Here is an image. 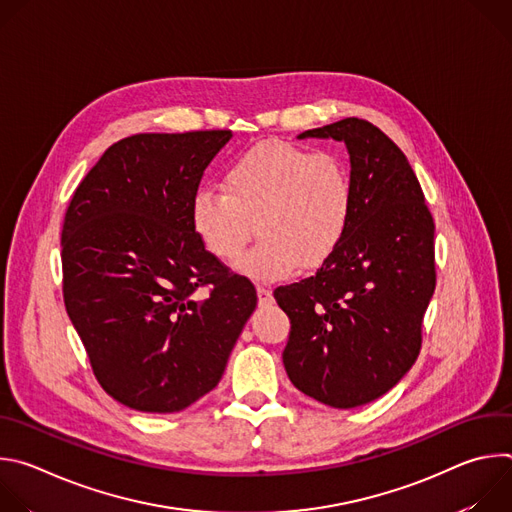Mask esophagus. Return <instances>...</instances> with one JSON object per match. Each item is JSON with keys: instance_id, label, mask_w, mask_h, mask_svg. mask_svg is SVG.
I'll return each mask as SVG.
<instances>
[{"instance_id": "obj_1", "label": "esophagus", "mask_w": 512, "mask_h": 512, "mask_svg": "<svg viewBox=\"0 0 512 512\" xmlns=\"http://www.w3.org/2000/svg\"><path fill=\"white\" fill-rule=\"evenodd\" d=\"M257 298H259V306H271L273 304V294L269 287L257 285Z\"/></svg>"}]
</instances>
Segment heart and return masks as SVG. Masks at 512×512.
Here are the masks:
<instances>
[{
	"mask_svg": "<svg viewBox=\"0 0 512 512\" xmlns=\"http://www.w3.org/2000/svg\"><path fill=\"white\" fill-rule=\"evenodd\" d=\"M350 210L352 182L338 156L263 141L233 160L225 190H196L190 223L204 249L223 261L243 253L257 223L263 239L235 269L253 281H281L330 257Z\"/></svg>",
	"mask_w": 512,
	"mask_h": 512,
	"instance_id": "obj_1",
	"label": "heart"
}]
</instances>
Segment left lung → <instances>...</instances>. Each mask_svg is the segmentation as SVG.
Wrapping results in <instances>:
<instances>
[{"label": "left lung", "instance_id": "1", "mask_svg": "<svg viewBox=\"0 0 512 512\" xmlns=\"http://www.w3.org/2000/svg\"><path fill=\"white\" fill-rule=\"evenodd\" d=\"M298 137L344 141L352 210L316 275L273 291L291 322L283 364L304 395L352 409L391 391L419 354L435 227L405 154L377 125L346 117Z\"/></svg>", "mask_w": 512, "mask_h": 512}]
</instances>
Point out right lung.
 <instances>
[{
    "instance_id": "1",
    "label": "right lung",
    "mask_w": 512,
    "mask_h": 512,
    "mask_svg": "<svg viewBox=\"0 0 512 512\" xmlns=\"http://www.w3.org/2000/svg\"><path fill=\"white\" fill-rule=\"evenodd\" d=\"M231 137H125L68 204L64 306L101 387L135 411L176 413L212 391L257 306L253 283L208 253L190 223L202 174Z\"/></svg>"
}]
</instances>
